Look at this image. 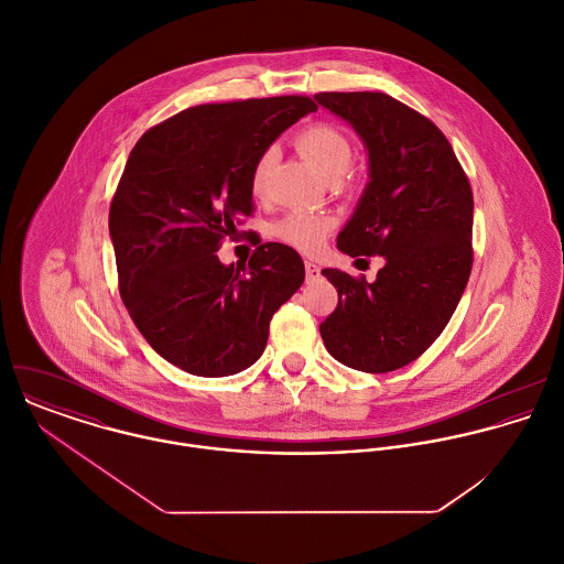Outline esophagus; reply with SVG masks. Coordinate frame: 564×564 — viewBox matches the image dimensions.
Returning a JSON list of instances; mask_svg holds the SVG:
<instances>
[{"label": "esophagus", "mask_w": 564, "mask_h": 564, "mask_svg": "<svg viewBox=\"0 0 564 564\" xmlns=\"http://www.w3.org/2000/svg\"><path fill=\"white\" fill-rule=\"evenodd\" d=\"M304 267H306V280H308V282H313V280H317V278L322 275L319 264H315V262L306 260V262H304Z\"/></svg>", "instance_id": "1"}]
</instances>
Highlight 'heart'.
I'll list each match as a JSON object with an SVG mask.
<instances>
[{
  "mask_svg": "<svg viewBox=\"0 0 564 564\" xmlns=\"http://www.w3.org/2000/svg\"><path fill=\"white\" fill-rule=\"evenodd\" d=\"M297 152L311 162L323 177L338 180L351 164V145L343 132L332 126H308L295 139ZM273 162V152H264L251 169V191L260 193L269 166ZM332 230V219L308 213H291L275 226L278 239H282L302 251H317L327 232Z\"/></svg>",
  "mask_w": 564,
  "mask_h": 564,
  "instance_id": "1",
  "label": "heart"
}]
</instances>
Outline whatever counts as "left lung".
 Masks as SVG:
<instances>
[{
    "mask_svg": "<svg viewBox=\"0 0 564 564\" xmlns=\"http://www.w3.org/2000/svg\"><path fill=\"white\" fill-rule=\"evenodd\" d=\"M317 104L360 137L369 182L336 247L382 256L373 282L322 273L338 293L319 325L345 367L387 373L416 360L452 319L471 273L474 195L445 134L387 93H319Z\"/></svg>",
    "mask_w": 564,
    "mask_h": 564,
    "instance_id": "8db88e82",
    "label": "left lung"
}]
</instances>
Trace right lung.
I'll return each mask as SVG.
<instances>
[{
	"mask_svg": "<svg viewBox=\"0 0 564 564\" xmlns=\"http://www.w3.org/2000/svg\"><path fill=\"white\" fill-rule=\"evenodd\" d=\"M284 95L186 108L148 130L110 204L119 293L156 354L202 378L235 376L264 351L269 322L302 286L300 253L264 242L247 267L219 242L251 215V169L304 115Z\"/></svg>",
	"mask_w": 564,
	"mask_h": 564,
	"instance_id": "obj_1",
	"label": "right lung"
}]
</instances>
